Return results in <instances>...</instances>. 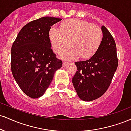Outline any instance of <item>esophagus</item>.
<instances>
[{
	"label": "esophagus",
	"instance_id": "obj_1",
	"mask_svg": "<svg viewBox=\"0 0 131 131\" xmlns=\"http://www.w3.org/2000/svg\"><path fill=\"white\" fill-rule=\"evenodd\" d=\"M68 63H69L67 62V61H63V67H65L66 66H67Z\"/></svg>",
	"mask_w": 131,
	"mask_h": 131
}]
</instances>
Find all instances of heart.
Masks as SVG:
<instances>
[{
    "label": "heart",
    "instance_id": "1",
    "mask_svg": "<svg viewBox=\"0 0 131 131\" xmlns=\"http://www.w3.org/2000/svg\"><path fill=\"white\" fill-rule=\"evenodd\" d=\"M49 37L52 49L55 53H60L70 43L62 54L68 60H74L78 57L83 59L91 58L97 52L102 41V29L89 23L72 19L62 23L60 29L52 28Z\"/></svg>",
    "mask_w": 131,
    "mask_h": 131
}]
</instances>
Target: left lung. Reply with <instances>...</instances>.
<instances>
[{"instance_id":"1","label":"left lung","mask_w":131,"mask_h":131,"mask_svg":"<svg viewBox=\"0 0 131 131\" xmlns=\"http://www.w3.org/2000/svg\"><path fill=\"white\" fill-rule=\"evenodd\" d=\"M100 47L90 59L77 61V71L72 79L78 97L90 102L99 98L109 88L118 67L116 46L113 37L104 26Z\"/></svg>"}]
</instances>
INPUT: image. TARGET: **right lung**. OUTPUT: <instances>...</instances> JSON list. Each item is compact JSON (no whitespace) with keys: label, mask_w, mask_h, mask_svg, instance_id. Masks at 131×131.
I'll list each match as a JSON object with an SVG mask.
<instances>
[{"label":"right lung","mask_w":131,"mask_h":131,"mask_svg":"<svg viewBox=\"0 0 131 131\" xmlns=\"http://www.w3.org/2000/svg\"><path fill=\"white\" fill-rule=\"evenodd\" d=\"M61 18L45 16L19 31L11 49V70L22 91L32 99L43 95L55 71L62 67L51 49L49 32Z\"/></svg>","instance_id":"right-lung-1"}]
</instances>
